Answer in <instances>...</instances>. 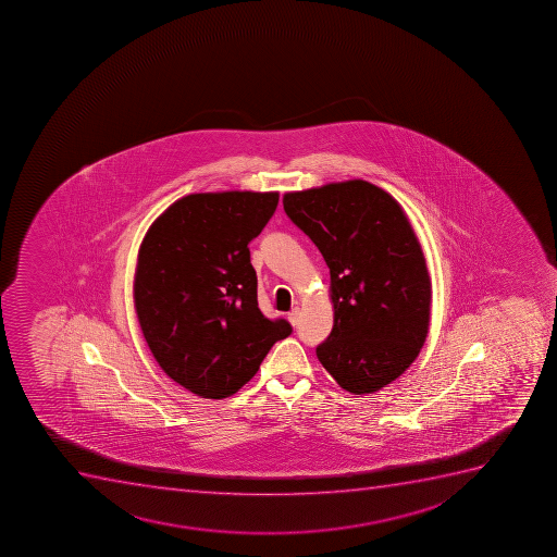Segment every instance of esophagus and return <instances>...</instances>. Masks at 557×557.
I'll list each match as a JSON object with an SVG mask.
<instances>
[{"mask_svg": "<svg viewBox=\"0 0 557 557\" xmlns=\"http://www.w3.org/2000/svg\"><path fill=\"white\" fill-rule=\"evenodd\" d=\"M288 321L293 323V325H298L299 323V309H293L290 312H288Z\"/></svg>", "mask_w": 557, "mask_h": 557, "instance_id": "34e87169", "label": "esophagus"}]
</instances>
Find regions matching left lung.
Wrapping results in <instances>:
<instances>
[{
	"instance_id": "obj_1",
	"label": "left lung",
	"mask_w": 557,
	"mask_h": 557,
	"mask_svg": "<svg viewBox=\"0 0 557 557\" xmlns=\"http://www.w3.org/2000/svg\"><path fill=\"white\" fill-rule=\"evenodd\" d=\"M283 209L331 269L334 326L318 359L350 394L381 391L429 334L432 283L407 214L363 180L287 193Z\"/></svg>"
}]
</instances>
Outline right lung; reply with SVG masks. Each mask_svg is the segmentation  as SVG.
<instances>
[{"label":"right lung","instance_id":"1","mask_svg":"<svg viewBox=\"0 0 557 557\" xmlns=\"http://www.w3.org/2000/svg\"><path fill=\"white\" fill-rule=\"evenodd\" d=\"M277 193L188 194L156 218L134 274V307L150 352L196 396L223 399L252 380L285 320L258 307L248 243L274 214Z\"/></svg>","mask_w":557,"mask_h":557}]
</instances>
